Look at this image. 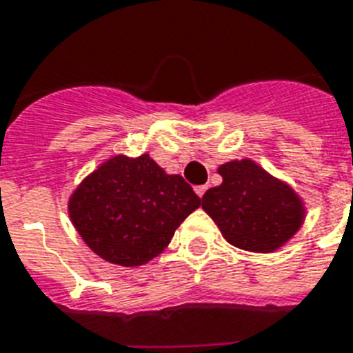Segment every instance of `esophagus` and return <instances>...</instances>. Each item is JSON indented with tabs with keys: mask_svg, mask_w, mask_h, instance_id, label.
I'll list each match as a JSON object with an SVG mask.
<instances>
[{
	"mask_svg": "<svg viewBox=\"0 0 353 353\" xmlns=\"http://www.w3.org/2000/svg\"><path fill=\"white\" fill-rule=\"evenodd\" d=\"M207 188H209L207 185H199V187H196L194 190H196V194H198L199 198H203V194L207 192Z\"/></svg>",
	"mask_w": 353,
	"mask_h": 353,
	"instance_id": "34e87169",
	"label": "esophagus"
}]
</instances>
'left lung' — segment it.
<instances>
[{"instance_id": "obj_1", "label": "left lung", "mask_w": 353, "mask_h": 353, "mask_svg": "<svg viewBox=\"0 0 353 353\" xmlns=\"http://www.w3.org/2000/svg\"><path fill=\"white\" fill-rule=\"evenodd\" d=\"M221 185L209 188L201 209L231 245L251 252H274L306 220L304 199L290 183L274 177L249 157L218 166Z\"/></svg>"}]
</instances>
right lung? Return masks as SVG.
<instances>
[{
	"label": "right lung",
	"instance_id": "obj_1",
	"mask_svg": "<svg viewBox=\"0 0 353 353\" xmlns=\"http://www.w3.org/2000/svg\"><path fill=\"white\" fill-rule=\"evenodd\" d=\"M201 205L192 187L150 154H117L80 181L68 201L71 223L102 260L139 268L159 256Z\"/></svg>",
	"mask_w": 353,
	"mask_h": 353
}]
</instances>
